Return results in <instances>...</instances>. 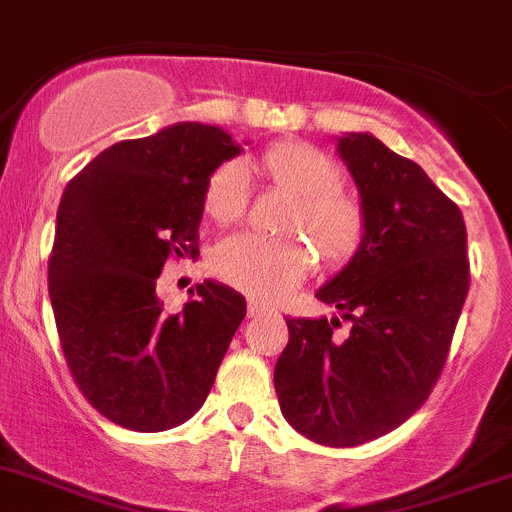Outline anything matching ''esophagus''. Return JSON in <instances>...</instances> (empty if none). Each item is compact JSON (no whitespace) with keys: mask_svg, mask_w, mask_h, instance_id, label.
I'll return each mask as SVG.
<instances>
[{"mask_svg":"<svg viewBox=\"0 0 512 512\" xmlns=\"http://www.w3.org/2000/svg\"><path fill=\"white\" fill-rule=\"evenodd\" d=\"M267 311H270V308H267L265 303L255 301V298H250V301H247V313H250V316H262V313H267Z\"/></svg>","mask_w":512,"mask_h":512,"instance_id":"1","label":"esophagus"}]
</instances>
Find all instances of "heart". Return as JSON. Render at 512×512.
<instances>
[{
  "label": "heart",
  "instance_id": "b5f03b06",
  "mask_svg": "<svg viewBox=\"0 0 512 512\" xmlns=\"http://www.w3.org/2000/svg\"><path fill=\"white\" fill-rule=\"evenodd\" d=\"M255 168L278 191L293 196L283 227L306 234L326 265H347L357 255L367 234L365 206L342 186V168L331 155L311 142H280L260 155ZM201 204L211 222H237L247 206L245 170L237 163L219 165L206 181ZM306 237L232 234L216 245L211 270L224 283L273 301L311 270L313 250Z\"/></svg>",
  "mask_w": 512,
  "mask_h": 512
}]
</instances>
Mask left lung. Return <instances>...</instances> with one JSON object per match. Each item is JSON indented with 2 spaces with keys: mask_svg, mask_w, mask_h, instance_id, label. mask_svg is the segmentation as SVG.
Segmentation results:
<instances>
[{
  "mask_svg": "<svg viewBox=\"0 0 512 512\" xmlns=\"http://www.w3.org/2000/svg\"><path fill=\"white\" fill-rule=\"evenodd\" d=\"M367 214V234L316 298L339 319H285L275 365L285 421L321 446L385 436L426 403L449 357L469 293L467 227L459 206L418 163L377 137L339 140Z\"/></svg>",
  "mask_w": 512,
  "mask_h": 512,
  "instance_id": "obj_1",
  "label": "left lung"
}]
</instances>
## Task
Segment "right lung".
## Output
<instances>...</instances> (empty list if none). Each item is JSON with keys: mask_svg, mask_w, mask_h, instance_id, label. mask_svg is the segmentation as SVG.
<instances>
[{"mask_svg": "<svg viewBox=\"0 0 512 512\" xmlns=\"http://www.w3.org/2000/svg\"><path fill=\"white\" fill-rule=\"evenodd\" d=\"M237 153L219 127L173 124L107 147L63 191L48 260L55 326L78 390L117 426L188 421L245 319V298L211 280L178 313L155 296L170 257L199 255L204 186Z\"/></svg>", "mask_w": 512, "mask_h": 512, "instance_id": "right-lung-1", "label": "right lung"}]
</instances>
